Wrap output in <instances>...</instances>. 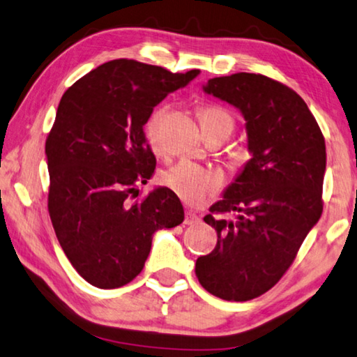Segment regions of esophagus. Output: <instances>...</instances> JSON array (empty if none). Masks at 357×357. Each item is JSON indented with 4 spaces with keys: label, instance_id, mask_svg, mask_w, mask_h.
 <instances>
[{
    "label": "esophagus",
    "instance_id": "1",
    "mask_svg": "<svg viewBox=\"0 0 357 357\" xmlns=\"http://www.w3.org/2000/svg\"><path fill=\"white\" fill-rule=\"evenodd\" d=\"M199 215L197 213H195L193 211H186L185 212V225H196L199 223Z\"/></svg>",
    "mask_w": 357,
    "mask_h": 357
}]
</instances>
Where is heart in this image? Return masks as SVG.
Returning <instances> with one entry per match:
<instances>
[{
  "mask_svg": "<svg viewBox=\"0 0 357 357\" xmlns=\"http://www.w3.org/2000/svg\"><path fill=\"white\" fill-rule=\"evenodd\" d=\"M166 109L167 108L164 105L153 109L145 124L148 144L155 153L162 151L160 129L162 119L166 116ZM199 119L206 135L223 134L228 137L234 129V116L231 112L225 107L213 105V103L199 108ZM161 180L180 199L191 206H199L206 202L220 190L223 183L222 175L217 171L191 161H180L175 166L169 167L161 174Z\"/></svg>",
  "mask_w": 357,
  "mask_h": 357,
  "instance_id": "obj_1",
  "label": "heart"
}]
</instances>
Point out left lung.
Returning <instances> with one entry per match:
<instances>
[{"label":"left lung","mask_w":357,"mask_h":357,"mask_svg":"<svg viewBox=\"0 0 357 357\" xmlns=\"http://www.w3.org/2000/svg\"><path fill=\"white\" fill-rule=\"evenodd\" d=\"M204 91L244 114L252 158L204 217L218 239L195 271L209 294L248 301L278 284L321 218L326 142L303 98L276 79L234 73Z\"/></svg>","instance_id":"8db88e82"}]
</instances>
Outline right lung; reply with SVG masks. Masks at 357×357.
<instances>
[{"label":"right lung","mask_w":357,"mask_h":357,"mask_svg":"<svg viewBox=\"0 0 357 357\" xmlns=\"http://www.w3.org/2000/svg\"><path fill=\"white\" fill-rule=\"evenodd\" d=\"M197 75L118 59L60 98L46 139L47 209L65 255L92 286L132 281L144 270L153 233L183 222L182 202L169 188L135 197L156 167L144 132L148 116Z\"/></svg>","instance_id":"add662e5"}]
</instances>
